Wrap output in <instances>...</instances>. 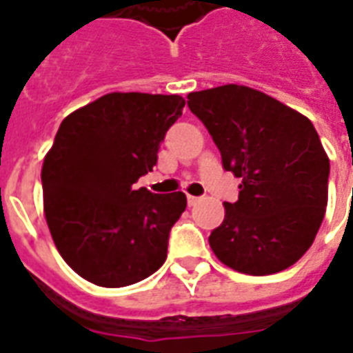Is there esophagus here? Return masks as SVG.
Masks as SVG:
<instances>
[{
	"instance_id": "esophagus-1",
	"label": "esophagus",
	"mask_w": 353,
	"mask_h": 353,
	"mask_svg": "<svg viewBox=\"0 0 353 353\" xmlns=\"http://www.w3.org/2000/svg\"><path fill=\"white\" fill-rule=\"evenodd\" d=\"M187 201H188V207H194V205L199 201V198H198V196H190V194H188Z\"/></svg>"
}]
</instances>
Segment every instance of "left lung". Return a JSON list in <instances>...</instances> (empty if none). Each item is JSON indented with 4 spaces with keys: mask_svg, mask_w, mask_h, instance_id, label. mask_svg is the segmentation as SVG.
Instances as JSON below:
<instances>
[{
    "mask_svg": "<svg viewBox=\"0 0 353 353\" xmlns=\"http://www.w3.org/2000/svg\"><path fill=\"white\" fill-rule=\"evenodd\" d=\"M190 112L203 122L227 172L241 177L238 201L209 243L245 274L279 273L312 247L328 203L330 159L312 121L262 91L227 84L194 91Z\"/></svg>",
    "mask_w": 353,
    "mask_h": 353,
    "instance_id": "obj_1",
    "label": "left lung"
}]
</instances>
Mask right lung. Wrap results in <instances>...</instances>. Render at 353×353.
Listing matches in <instances>:
<instances>
[{
	"mask_svg": "<svg viewBox=\"0 0 353 353\" xmlns=\"http://www.w3.org/2000/svg\"><path fill=\"white\" fill-rule=\"evenodd\" d=\"M183 106L179 95L110 93L58 128L41 168L43 212L58 252L82 279L122 288L165 263L187 196L133 185L157 165Z\"/></svg>",
	"mask_w": 353,
	"mask_h": 353,
	"instance_id": "right-lung-1",
	"label": "right lung"
}]
</instances>
